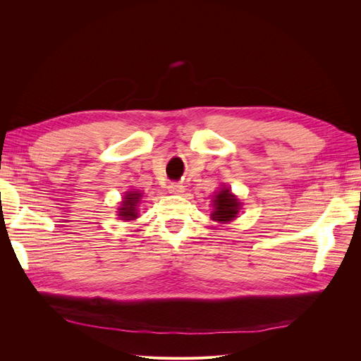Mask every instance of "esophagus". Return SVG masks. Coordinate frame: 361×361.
<instances>
[{"mask_svg": "<svg viewBox=\"0 0 361 361\" xmlns=\"http://www.w3.org/2000/svg\"><path fill=\"white\" fill-rule=\"evenodd\" d=\"M185 191V187L182 183H176V182H171L169 185V192L170 194H182Z\"/></svg>", "mask_w": 361, "mask_h": 361, "instance_id": "obj_1", "label": "esophagus"}]
</instances>
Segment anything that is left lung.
Returning <instances> with one entry per match:
<instances>
[{"instance_id":"obj_1","label":"left lung","mask_w":361,"mask_h":361,"mask_svg":"<svg viewBox=\"0 0 361 361\" xmlns=\"http://www.w3.org/2000/svg\"><path fill=\"white\" fill-rule=\"evenodd\" d=\"M241 202L235 194L228 188H221V191L215 194V199L212 200L214 211L211 214V218L216 223H231L238 216L239 211H241Z\"/></svg>"}]
</instances>
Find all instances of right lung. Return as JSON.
<instances>
[{
    "label": "right lung",
    "instance_id": "right-lung-1",
    "mask_svg": "<svg viewBox=\"0 0 361 361\" xmlns=\"http://www.w3.org/2000/svg\"><path fill=\"white\" fill-rule=\"evenodd\" d=\"M141 197H143V195H141L140 191H126L125 192V197L122 202H120L118 214H117L120 220H123V221L135 220V218L138 216L137 206L141 202Z\"/></svg>",
    "mask_w": 361,
    "mask_h": 361
}]
</instances>
